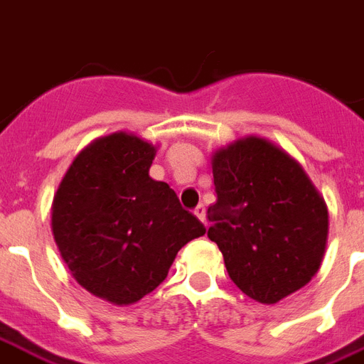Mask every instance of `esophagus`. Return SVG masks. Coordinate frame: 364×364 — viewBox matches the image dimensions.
I'll return each mask as SVG.
<instances>
[{
	"instance_id": "esophagus-1",
	"label": "esophagus",
	"mask_w": 364,
	"mask_h": 364,
	"mask_svg": "<svg viewBox=\"0 0 364 364\" xmlns=\"http://www.w3.org/2000/svg\"><path fill=\"white\" fill-rule=\"evenodd\" d=\"M194 215H196V217L203 223V220H205V205H203V203L196 205V209H194Z\"/></svg>"
}]
</instances>
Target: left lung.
<instances>
[{
    "instance_id": "obj_1",
    "label": "left lung",
    "mask_w": 364,
    "mask_h": 364,
    "mask_svg": "<svg viewBox=\"0 0 364 364\" xmlns=\"http://www.w3.org/2000/svg\"><path fill=\"white\" fill-rule=\"evenodd\" d=\"M211 164L208 237L233 284L264 305L309 284L326 252L329 213L303 166L259 136L218 149Z\"/></svg>"
}]
</instances>
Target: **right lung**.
Here are the masks:
<instances>
[{
	"label": "right lung",
	"mask_w": 364,
	"mask_h": 364,
	"mask_svg": "<svg viewBox=\"0 0 364 364\" xmlns=\"http://www.w3.org/2000/svg\"><path fill=\"white\" fill-rule=\"evenodd\" d=\"M156 147L114 132L82 149L59 183L52 233L80 286L114 305L151 294L181 247L205 233L168 183L149 177Z\"/></svg>",
	"instance_id": "right-lung-1"
}]
</instances>
